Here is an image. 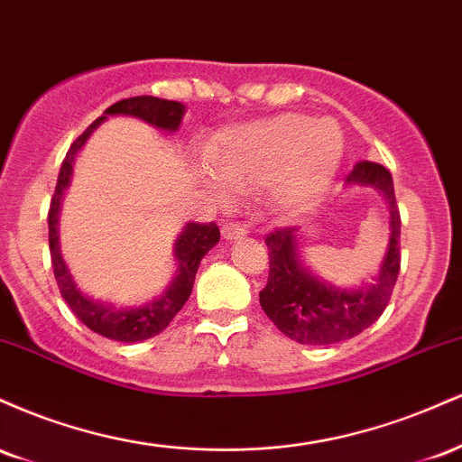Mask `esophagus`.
<instances>
[{"mask_svg": "<svg viewBox=\"0 0 462 462\" xmlns=\"http://www.w3.org/2000/svg\"><path fill=\"white\" fill-rule=\"evenodd\" d=\"M221 235H224V238H235V241H241V238L247 236V230L245 226L236 224V221H230V224H226L224 227H221Z\"/></svg>", "mask_w": 462, "mask_h": 462, "instance_id": "1", "label": "esophagus"}]
</instances>
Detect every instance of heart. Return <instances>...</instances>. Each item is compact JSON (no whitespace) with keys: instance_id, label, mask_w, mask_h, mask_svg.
<instances>
[{"instance_id":"heart-1","label":"heart","mask_w":462,"mask_h":462,"mask_svg":"<svg viewBox=\"0 0 462 462\" xmlns=\"http://www.w3.org/2000/svg\"><path fill=\"white\" fill-rule=\"evenodd\" d=\"M343 156L341 128L330 119L282 113L221 132L206 150L221 187L252 193L267 187L280 213H298L326 190Z\"/></svg>"}]
</instances>
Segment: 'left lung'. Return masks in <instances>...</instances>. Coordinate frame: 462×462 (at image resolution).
I'll return each instance as SVG.
<instances>
[{"label": "left lung", "mask_w": 462, "mask_h": 462, "mask_svg": "<svg viewBox=\"0 0 462 462\" xmlns=\"http://www.w3.org/2000/svg\"><path fill=\"white\" fill-rule=\"evenodd\" d=\"M346 182L375 187L389 204V252L375 284L358 291L323 284L301 267L295 227H278L264 236L269 249V278L258 293L261 306L280 332L301 346H334L367 330L384 312L400 273L402 219L391 171L378 162L360 161L347 173Z\"/></svg>", "instance_id": "1"}]
</instances>
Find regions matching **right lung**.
Segmentation results:
<instances>
[{
    "instance_id": "1",
    "label": "right lung",
    "mask_w": 462,
    "mask_h": 462,
    "mask_svg": "<svg viewBox=\"0 0 462 462\" xmlns=\"http://www.w3.org/2000/svg\"><path fill=\"white\" fill-rule=\"evenodd\" d=\"M106 115H132L139 116V119L147 121V124L156 125L161 130H178L180 121L184 116V106L180 102H171V99H161L152 97V95H139V97L121 99L110 106L106 110ZM106 116L95 119L82 134L69 147L65 161H62L60 173H58L56 190L51 195L50 201V213H47V226H50V254H51V267H54V278L60 289V295L65 298L69 309L73 310V315L87 328H91L93 332L102 334L106 338H113V341L121 343H136L145 341V338L156 337L158 332H162L164 328L171 323L173 317L182 310V306L187 304L190 289H193L195 273L201 258L206 256L210 247H215V243L219 241V227L215 221L210 224H189L184 227V232L180 235L176 243V258H178V275L173 280V284L169 286L167 293L161 300L152 301V304L143 306V309H116V306L102 304V301L88 300L87 295H82L73 284L71 275H69L65 261L60 256V249H58V208H60V198L69 187V180H71V164L73 158L79 147L84 145V141L91 136V132L97 128Z\"/></svg>"
}]
</instances>
